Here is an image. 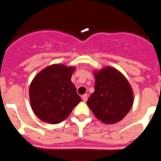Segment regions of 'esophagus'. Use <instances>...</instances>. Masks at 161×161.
Returning a JSON list of instances; mask_svg holds the SVG:
<instances>
[{
    "label": "esophagus",
    "instance_id": "esophagus-1",
    "mask_svg": "<svg viewBox=\"0 0 161 161\" xmlns=\"http://www.w3.org/2000/svg\"><path fill=\"white\" fill-rule=\"evenodd\" d=\"M82 100H83L84 102H86V101L88 100V95L87 94H84L83 96H82Z\"/></svg>",
    "mask_w": 161,
    "mask_h": 161
}]
</instances>
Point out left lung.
<instances>
[{
  "label": "left lung",
  "mask_w": 161,
  "mask_h": 161,
  "mask_svg": "<svg viewBox=\"0 0 161 161\" xmlns=\"http://www.w3.org/2000/svg\"><path fill=\"white\" fill-rule=\"evenodd\" d=\"M95 91L88 99V106L104 123H118L131 109L130 85L119 71L110 67L95 72Z\"/></svg>",
  "instance_id": "1"
}]
</instances>
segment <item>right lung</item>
Wrapping results in <instances>:
<instances>
[{
	"label": "right lung",
	"instance_id": "obj_1",
	"mask_svg": "<svg viewBox=\"0 0 161 161\" xmlns=\"http://www.w3.org/2000/svg\"><path fill=\"white\" fill-rule=\"evenodd\" d=\"M74 68L54 64L41 71L30 86L31 107L37 117L52 124L69 116L81 99L71 81Z\"/></svg>",
	"mask_w": 161,
	"mask_h": 161
}]
</instances>
